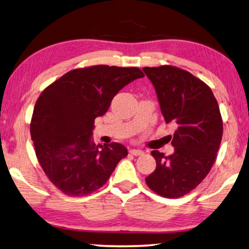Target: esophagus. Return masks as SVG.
<instances>
[{"instance_id": "1", "label": "esophagus", "mask_w": 249, "mask_h": 249, "mask_svg": "<svg viewBox=\"0 0 249 249\" xmlns=\"http://www.w3.org/2000/svg\"><path fill=\"white\" fill-rule=\"evenodd\" d=\"M129 153H130V155H133V156H142L143 151L139 150V149H130Z\"/></svg>"}]
</instances>
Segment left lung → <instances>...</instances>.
I'll return each instance as SVG.
<instances>
[{"label":"left lung","mask_w":249,"mask_h":249,"mask_svg":"<svg viewBox=\"0 0 249 249\" xmlns=\"http://www.w3.org/2000/svg\"><path fill=\"white\" fill-rule=\"evenodd\" d=\"M156 89L174 152L151 151L157 168L146 178L149 188L165 198L186 195L199 185L214 163L223 133L219 105L209 86L187 71L163 65L143 67Z\"/></svg>","instance_id":"obj_1"}]
</instances>
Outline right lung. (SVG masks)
Instances as JSON below:
<instances>
[{
  "label": "right lung",
  "instance_id": "right-lung-1",
  "mask_svg": "<svg viewBox=\"0 0 249 249\" xmlns=\"http://www.w3.org/2000/svg\"><path fill=\"white\" fill-rule=\"evenodd\" d=\"M143 76L137 67L89 66L69 71L40 94L31 139L44 173L62 193L74 197L93 193L127 156L119 142L94 143L93 124L122 88Z\"/></svg>",
  "mask_w": 249,
  "mask_h": 249
}]
</instances>
